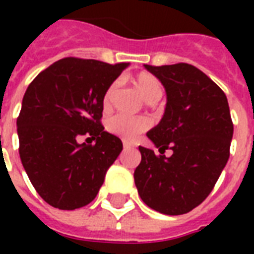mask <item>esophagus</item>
<instances>
[{
  "instance_id": "34e87169",
  "label": "esophagus",
  "mask_w": 254,
  "mask_h": 254,
  "mask_svg": "<svg viewBox=\"0 0 254 254\" xmlns=\"http://www.w3.org/2000/svg\"><path fill=\"white\" fill-rule=\"evenodd\" d=\"M133 145L132 144H129V143H127V141H124V149H127V148H132Z\"/></svg>"
}]
</instances>
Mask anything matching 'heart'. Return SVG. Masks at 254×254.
<instances>
[{
  "instance_id": "heart-1",
  "label": "heart",
  "mask_w": 254,
  "mask_h": 254,
  "mask_svg": "<svg viewBox=\"0 0 254 254\" xmlns=\"http://www.w3.org/2000/svg\"><path fill=\"white\" fill-rule=\"evenodd\" d=\"M133 87L137 89L147 103H156L163 95L162 84L154 74L147 72L137 73L136 76L130 78ZM117 84L111 83L106 88L105 94L102 96V106L105 110H109L113 105V99L116 96ZM107 130L116 134L125 141H133L140 133L147 130L149 127V121L147 118H134V117L125 116V114H117L107 120L106 124Z\"/></svg>"
}]
</instances>
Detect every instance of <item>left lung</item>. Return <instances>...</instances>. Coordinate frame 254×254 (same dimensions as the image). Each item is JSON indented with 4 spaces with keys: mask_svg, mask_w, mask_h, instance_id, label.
Listing matches in <instances>:
<instances>
[{
    "mask_svg": "<svg viewBox=\"0 0 254 254\" xmlns=\"http://www.w3.org/2000/svg\"><path fill=\"white\" fill-rule=\"evenodd\" d=\"M167 95L165 114L147 136L156 155L138 147L141 162L134 184L141 200L165 215H182L212 191L230 156L233 121L222 89L189 64L144 65ZM166 149L173 154L166 157Z\"/></svg>",
    "mask_w": 254,
    "mask_h": 254,
    "instance_id": "left-lung-1",
    "label": "left lung"
}]
</instances>
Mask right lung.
I'll return each mask as SVG.
<instances>
[{
    "mask_svg": "<svg viewBox=\"0 0 254 254\" xmlns=\"http://www.w3.org/2000/svg\"><path fill=\"white\" fill-rule=\"evenodd\" d=\"M127 65L63 58L25 91L17 118L20 159L52 207L70 211L89 204L121 154V140L100 124L102 96ZM81 135L95 144H80Z\"/></svg>",
    "mask_w": 254,
    "mask_h": 254,
    "instance_id": "obj_1",
    "label": "right lung"
}]
</instances>
